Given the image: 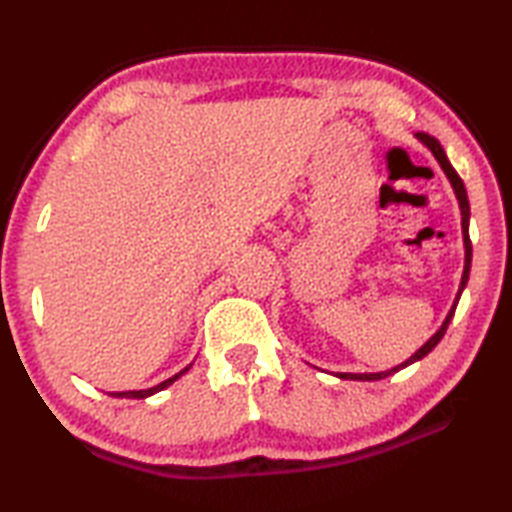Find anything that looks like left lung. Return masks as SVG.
<instances>
[{"label":"left lung","instance_id":"8db88e82","mask_svg":"<svg viewBox=\"0 0 512 512\" xmlns=\"http://www.w3.org/2000/svg\"><path fill=\"white\" fill-rule=\"evenodd\" d=\"M415 137H418V140H420L424 146H427V149L433 153V158L438 160L440 169L445 171V176L449 178V183H452V187H454V194H456V198H458V207H461V228H463V244H465V268H463V277H461V287H458L456 300H454L452 309H449V314H447V318H445V323L440 325L438 332L433 334L431 339H429L427 343H424L418 352L413 354V357H409V359H406L404 363H400V366H395V368H391V370H384V372H336V377H339V379L377 381V379H384V377H388V375H393V372L402 370V368H406V366H411V363L420 361L422 357H427V354H429L433 348H436V345L440 343V339H443V336H445V332H447V325H449V320L454 318V311H456V305H458V298H461V293H463L465 284H467V277H470V266H472V241H470V201H467L465 185H463L461 176H458V173H456V169L452 167V164H449L447 155H445V151H443V146H440V142L436 140V137H431V135H427V133H415Z\"/></svg>","mask_w":512,"mask_h":512}]
</instances>
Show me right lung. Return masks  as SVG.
Here are the masks:
<instances>
[{
	"mask_svg": "<svg viewBox=\"0 0 512 512\" xmlns=\"http://www.w3.org/2000/svg\"><path fill=\"white\" fill-rule=\"evenodd\" d=\"M189 368H192V363H189V366H187V368H183L180 372H176V375H173V377L164 379L162 384L153 386V388H144V391H121V393H110V395H112V397H126V400H144V397H149V395H153V393H160V391H164V388L171 386L173 381H176L178 377H183Z\"/></svg>",
	"mask_w": 512,
	"mask_h": 512,
	"instance_id": "right-lung-1",
	"label": "right lung"
}]
</instances>
